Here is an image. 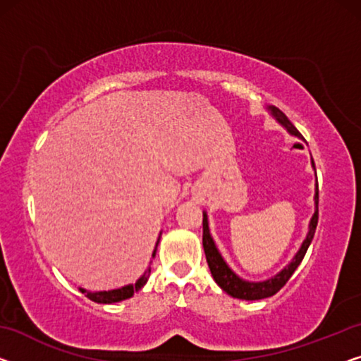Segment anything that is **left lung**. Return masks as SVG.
<instances>
[{
  "label": "left lung",
  "instance_id": "1",
  "mask_svg": "<svg viewBox=\"0 0 361 361\" xmlns=\"http://www.w3.org/2000/svg\"><path fill=\"white\" fill-rule=\"evenodd\" d=\"M267 111L276 118V121L279 125H282L287 133L292 134V136H297L298 139H303V136L298 133V129L295 128L285 113H282L277 106L269 105ZM311 165L314 169V160L311 159ZM318 180H316V191H314V214L310 220V227H308V233H306V238L301 243L300 250L297 251V255L292 257V261L285 266L281 272H277L276 276L266 279V281L261 282H251V281H245L241 279L238 274H235L232 271L225 259L220 255V251L217 246H215V241L211 235V230H209V220H207V212H202V246H204V252H206V259L209 269H211V274L214 277V281L217 282L220 288L224 290L225 293H228L230 297L233 298H240V300H262V298H269L272 295H276L279 290H281L285 283L288 282V279L292 277V274L297 271V267L300 266V262L303 261V257L308 251L311 241H313V236L316 232V225H318Z\"/></svg>",
  "mask_w": 361,
  "mask_h": 361
}]
</instances>
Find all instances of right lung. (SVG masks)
<instances>
[{"label":"right lung","mask_w":361,"mask_h":361,"mask_svg":"<svg viewBox=\"0 0 361 361\" xmlns=\"http://www.w3.org/2000/svg\"><path fill=\"white\" fill-rule=\"evenodd\" d=\"M160 235H162V232H160ZM159 241H160V236L157 240V243H155V248H154V252H152V257H155V252H157V246H159ZM149 274H150V267L147 269L146 272L142 274L141 277L137 279L136 283H129V285H125V287L121 288H115V290H104V292H89V290L85 288H80L79 287V292H82L85 297H87L89 300L95 301V303H104V305H111V303H118V301H123V300H128L131 298L134 293L139 292L144 285H146L147 279H149Z\"/></svg>","instance_id":"add662e5"}]
</instances>
